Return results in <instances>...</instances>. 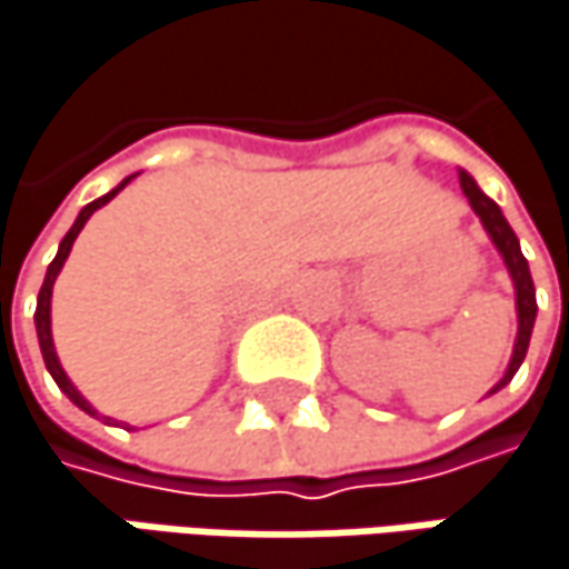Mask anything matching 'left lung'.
Instances as JSON below:
<instances>
[{
  "label": "left lung",
  "mask_w": 569,
  "mask_h": 569,
  "mask_svg": "<svg viewBox=\"0 0 569 569\" xmlns=\"http://www.w3.org/2000/svg\"><path fill=\"white\" fill-rule=\"evenodd\" d=\"M460 189H463V196L470 199L473 212H477L480 221H483V228L489 231L492 244H496L499 253H502V260H506V267H509V273H512V283H516V306H518L516 351H512V360H509L506 377L492 386V392H496V389H502V386L516 377V370L521 367L525 353H528L531 328H535V316H538V299H535V283H531V273H528V260H525V253H521V248H518L516 231L509 228L506 216L499 212V206H496L486 192H480V186L473 183V177H470L467 170H460Z\"/></svg>",
  "instance_id": "1"
}]
</instances>
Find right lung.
Here are the masks:
<instances>
[{"label":"right lung","mask_w":569,"mask_h":569,"mask_svg":"<svg viewBox=\"0 0 569 569\" xmlns=\"http://www.w3.org/2000/svg\"><path fill=\"white\" fill-rule=\"evenodd\" d=\"M131 180V177H128ZM128 180L118 186V189H112V192H106L102 199H96V202H89L83 212L77 216V221H73V228L67 231V238L60 241V251H57V257L51 260V267H48V277H44V286H41V292H38V309H34V325H38V341H41V353H44V363H48V370H51L53 383L60 386L63 392H67V399L73 402V406H80L83 412H89V416H96V409L86 402L83 396L77 392V386L67 380V373H63V367H60V360H57V351H53V338H51V289H53V280H57V273H60V267H63V260H67V253H70V248H73V241H77V234L83 231V224L89 221V216L96 212V209H102L109 199H116L118 192L128 186Z\"/></svg>","instance_id":"add662e5"}]
</instances>
